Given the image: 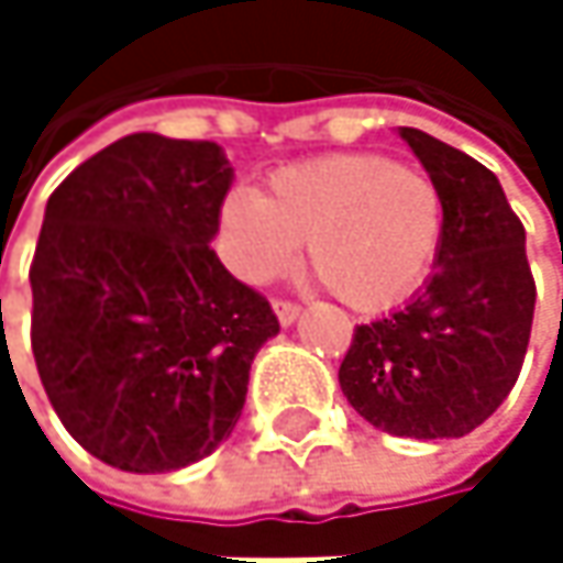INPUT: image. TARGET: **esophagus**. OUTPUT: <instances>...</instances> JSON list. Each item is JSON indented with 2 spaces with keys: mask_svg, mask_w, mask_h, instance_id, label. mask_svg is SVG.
Returning a JSON list of instances; mask_svg holds the SVG:
<instances>
[{
  "mask_svg": "<svg viewBox=\"0 0 563 563\" xmlns=\"http://www.w3.org/2000/svg\"><path fill=\"white\" fill-rule=\"evenodd\" d=\"M274 312H277L280 325H292V322L299 319V312H302V309H299L296 302H286V299H277V302H274Z\"/></svg>",
  "mask_w": 563,
  "mask_h": 563,
  "instance_id": "1",
  "label": "esophagus"
}]
</instances>
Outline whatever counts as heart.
Returning a JSON list of instances; mask_svg holds the SVG:
<instances>
[{
    "instance_id": "heart-1",
    "label": "heart",
    "mask_w": 563,
    "mask_h": 563,
    "mask_svg": "<svg viewBox=\"0 0 563 563\" xmlns=\"http://www.w3.org/2000/svg\"><path fill=\"white\" fill-rule=\"evenodd\" d=\"M221 254L251 286L283 277L306 244L309 271L358 312L391 309L427 280L446 231L433 175L378 153H335L274 172L264 195L221 205Z\"/></svg>"
}]
</instances>
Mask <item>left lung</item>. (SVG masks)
Listing matches in <instances>:
<instances>
[{"mask_svg": "<svg viewBox=\"0 0 563 563\" xmlns=\"http://www.w3.org/2000/svg\"><path fill=\"white\" fill-rule=\"evenodd\" d=\"M397 133L443 188L446 231L423 289L404 309L355 329L339 385L385 433L453 440L489 420L515 388L534 280L525 228L499 178L423 130Z\"/></svg>", "mask_w": 563, "mask_h": 563, "instance_id": "1", "label": "left lung"}]
</instances>
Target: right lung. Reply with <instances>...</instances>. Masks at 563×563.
Wrapping results in <instances>:
<instances>
[{
	"label": "right lung",
	"instance_id": "1",
	"mask_svg": "<svg viewBox=\"0 0 563 563\" xmlns=\"http://www.w3.org/2000/svg\"><path fill=\"white\" fill-rule=\"evenodd\" d=\"M231 181L218 143L133 133L48 198L32 352L60 423L107 466L172 473L214 453L280 332L211 251Z\"/></svg>",
	"mask_w": 563,
	"mask_h": 563
}]
</instances>
